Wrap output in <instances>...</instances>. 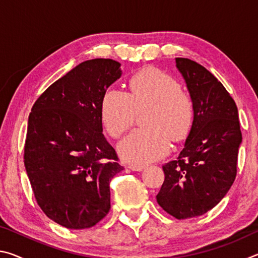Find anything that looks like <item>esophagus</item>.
Returning a JSON list of instances; mask_svg holds the SVG:
<instances>
[{"mask_svg":"<svg viewBox=\"0 0 258 258\" xmlns=\"http://www.w3.org/2000/svg\"><path fill=\"white\" fill-rule=\"evenodd\" d=\"M128 167L132 169V171H135V172H141L143 171V169L146 168L145 165H138V164H131Z\"/></svg>","mask_w":258,"mask_h":258,"instance_id":"esophagus-1","label":"esophagus"}]
</instances>
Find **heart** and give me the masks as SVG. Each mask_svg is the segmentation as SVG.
Listing matches in <instances>:
<instances>
[{"instance_id":"obj_1","label":"heart","mask_w":258,"mask_h":258,"mask_svg":"<svg viewBox=\"0 0 258 258\" xmlns=\"http://www.w3.org/2000/svg\"><path fill=\"white\" fill-rule=\"evenodd\" d=\"M149 127L138 128L121 140L118 150L126 161L146 164L161 158L191 131L195 104L180 84L159 69H143L131 78L130 93L110 87L101 101L104 128L113 138L133 125L139 111L146 110Z\"/></svg>"}]
</instances>
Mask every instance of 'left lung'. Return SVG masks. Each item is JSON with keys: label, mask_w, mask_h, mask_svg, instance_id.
I'll return each mask as SVG.
<instances>
[{"label": "left lung", "mask_w": 258, "mask_h": 258, "mask_svg": "<svg viewBox=\"0 0 258 258\" xmlns=\"http://www.w3.org/2000/svg\"><path fill=\"white\" fill-rule=\"evenodd\" d=\"M175 61L194 100L195 120L177 159L163 166L156 198L166 213L185 220L211 211L228 194L242 135L238 108L222 83L194 60Z\"/></svg>", "instance_id": "1"}]
</instances>
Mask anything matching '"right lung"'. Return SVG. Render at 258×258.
Masks as SVG:
<instances>
[{
  "label": "right lung",
  "mask_w": 258,
  "mask_h": 258,
  "mask_svg": "<svg viewBox=\"0 0 258 258\" xmlns=\"http://www.w3.org/2000/svg\"><path fill=\"white\" fill-rule=\"evenodd\" d=\"M121 76L112 59L84 61L35 101L24 163L38 206L67 229L92 228L110 209V181L124 167L102 134L101 101Z\"/></svg>",
  "instance_id": "1"
}]
</instances>
